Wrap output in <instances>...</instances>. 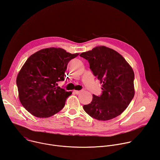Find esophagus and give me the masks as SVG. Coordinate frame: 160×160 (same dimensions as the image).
<instances>
[{"instance_id":"obj_1","label":"esophagus","mask_w":160,"mask_h":160,"mask_svg":"<svg viewBox=\"0 0 160 160\" xmlns=\"http://www.w3.org/2000/svg\"><path fill=\"white\" fill-rule=\"evenodd\" d=\"M81 91L80 90H74V92L76 94H78L80 93Z\"/></svg>"}]
</instances>
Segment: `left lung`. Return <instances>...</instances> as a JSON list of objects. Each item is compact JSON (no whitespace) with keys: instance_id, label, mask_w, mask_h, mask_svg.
I'll return each mask as SVG.
<instances>
[{"instance_id":"1","label":"left lung","mask_w":160,"mask_h":160,"mask_svg":"<svg viewBox=\"0 0 160 160\" xmlns=\"http://www.w3.org/2000/svg\"><path fill=\"white\" fill-rule=\"evenodd\" d=\"M80 56L88 61L90 70L102 84V95L93 94L92 101L83 105V109L98 120L107 121L119 116L135 94L132 68L120 54L103 45Z\"/></svg>"}]
</instances>
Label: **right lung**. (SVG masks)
<instances>
[{"label": "right lung", "mask_w": 160, "mask_h": 160, "mask_svg": "<svg viewBox=\"0 0 160 160\" xmlns=\"http://www.w3.org/2000/svg\"><path fill=\"white\" fill-rule=\"evenodd\" d=\"M78 54L50 48L28 58L18 74L16 84L21 104L32 115L48 118L63 108L72 92L58 87V82L64 80L68 63Z\"/></svg>", "instance_id": "obj_1"}]
</instances>
